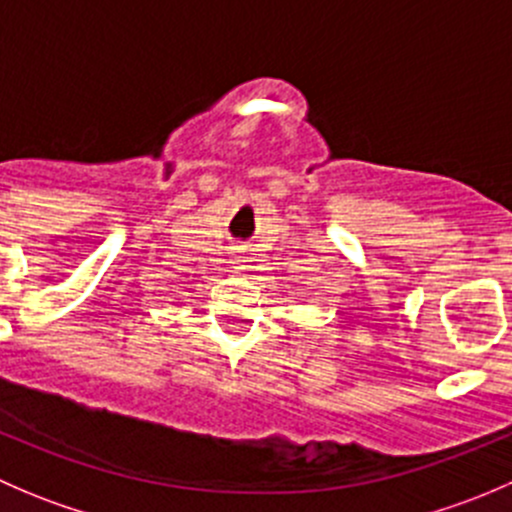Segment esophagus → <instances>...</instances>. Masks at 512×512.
I'll return each instance as SVG.
<instances>
[{
  "label": "esophagus",
  "mask_w": 512,
  "mask_h": 512,
  "mask_svg": "<svg viewBox=\"0 0 512 512\" xmlns=\"http://www.w3.org/2000/svg\"><path fill=\"white\" fill-rule=\"evenodd\" d=\"M245 255H242V252H237V255H235V260H232V265H235L237 267V270H245Z\"/></svg>",
  "instance_id": "obj_1"
}]
</instances>
